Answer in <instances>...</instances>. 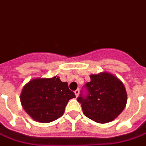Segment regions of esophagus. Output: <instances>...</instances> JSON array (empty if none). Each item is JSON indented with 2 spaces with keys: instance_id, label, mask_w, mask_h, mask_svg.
Masks as SVG:
<instances>
[{
  "instance_id": "34e87169",
  "label": "esophagus",
  "mask_w": 146,
  "mask_h": 146,
  "mask_svg": "<svg viewBox=\"0 0 146 146\" xmlns=\"http://www.w3.org/2000/svg\"><path fill=\"white\" fill-rule=\"evenodd\" d=\"M74 93H75L76 98H78V96H79V89L76 90L75 92H74Z\"/></svg>"
}]
</instances>
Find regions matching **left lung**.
Returning <instances> with one entry per match:
<instances>
[{"label": "left lung", "instance_id": "obj_1", "mask_svg": "<svg viewBox=\"0 0 146 146\" xmlns=\"http://www.w3.org/2000/svg\"><path fill=\"white\" fill-rule=\"evenodd\" d=\"M85 84L88 95L77 98L83 113L95 122L105 124L115 119L126 106L127 94L118 77L106 71L90 75Z\"/></svg>", "mask_w": 146, "mask_h": 146}]
</instances>
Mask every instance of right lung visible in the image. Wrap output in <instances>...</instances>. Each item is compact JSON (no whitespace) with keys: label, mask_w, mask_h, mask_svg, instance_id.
<instances>
[{"label":"right lung","mask_w":146,"mask_h":146,"mask_svg":"<svg viewBox=\"0 0 146 146\" xmlns=\"http://www.w3.org/2000/svg\"><path fill=\"white\" fill-rule=\"evenodd\" d=\"M75 98L67 82H61L55 76L30 80L22 88L20 101L32 119L40 123H49L62 116L68 101Z\"/></svg>","instance_id":"1"}]
</instances>
